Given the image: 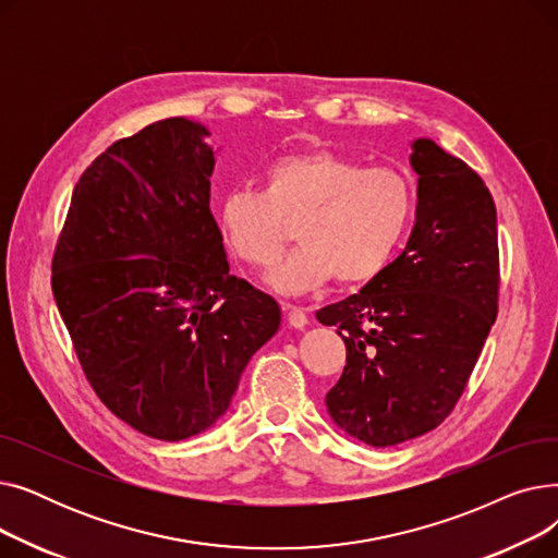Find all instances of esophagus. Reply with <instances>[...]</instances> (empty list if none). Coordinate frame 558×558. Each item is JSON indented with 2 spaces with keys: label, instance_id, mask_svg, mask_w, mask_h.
<instances>
[{
  "label": "esophagus",
  "instance_id": "obj_1",
  "mask_svg": "<svg viewBox=\"0 0 558 558\" xmlns=\"http://www.w3.org/2000/svg\"><path fill=\"white\" fill-rule=\"evenodd\" d=\"M287 310V324L291 326V328H296V330H303L305 326H307V314L301 310V307H294V305H287L284 307Z\"/></svg>",
  "mask_w": 558,
  "mask_h": 558
}]
</instances>
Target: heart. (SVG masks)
I'll return each instance as SVG.
<instances>
[{
  "label": "heart",
  "instance_id": "1",
  "mask_svg": "<svg viewBox=\"0 0 558 558\" xmlns=\"http://www.w3.org/2000/svg\"><path fill=\"white\" fill-rule=\"evenodd\" d=\"M416 187L396 167L364 162L328 149L274 160L264 190L234 187L221 201V228L246 264L267 269L301 219V246L269 276L282 294H303L332 278L364 284L385 271L414 217Z\"/></svg>",
  "mask_w": 558,
  "mask_h": 558
}]
</instances>
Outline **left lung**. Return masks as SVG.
Masks as SVG:
<instances>
[{
  "label": "left lung",
  "instance_id": "1",
  "mask_svg": "<svg viewBox=\"0 0 558 558\" xmlns=\"http://www.w3.org/2000/svg\"><path fill=\"white\" fill-rule=\"evenodd\" d=\"M416 223L360 294L316 312L345 341L332 421L373 448L441 425L461 398L500 299L495 203L480 173L432 140L412 144Z\"/></svg>",
  "mask_w": 558,
  "mask_h": 558
}]
</instances>
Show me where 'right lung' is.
<instances>
[{
	"label": "right lung",
	"mask_w": 558,
	"mask_h": 558,
	"mask_svg": "<svg viewBox=\"0 0 558 558\" xmlns=\"http://www.w3.org/2000/svg\"><path fill=\"white\" fill-rule=\"evenodd\" d=\"M208 135L169 117L112 142L81 173L51 259L87 383L160 441L213 427L280 328L278 303L230 276L210 213Z\"/></svg>",
	"instance_id": "obj_1"
}]
</instances>
